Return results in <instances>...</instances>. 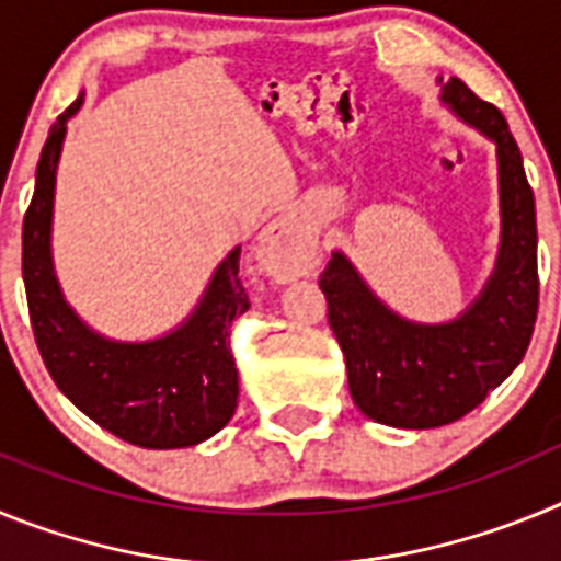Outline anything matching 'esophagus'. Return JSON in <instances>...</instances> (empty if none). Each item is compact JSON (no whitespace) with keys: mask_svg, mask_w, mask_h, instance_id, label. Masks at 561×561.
Instances as JSON below:
<instances>
[{"mask_svg":"<svg viewBox=\"0 0 561 561\" xmlns=\"http://www.w3.org/2000/svg\"><path fill=\"white\" fill-rule=\"evenodd\" d=\"M266 270L277 280H295L300 275H309L311 257L306 250V241L289 219L272 221L270 230L261 236V250H257Z\"/></svg>","mask_w":561,"mask_h":561,"instance_id":"34e87169","label":"esophagus"}]
</instances>
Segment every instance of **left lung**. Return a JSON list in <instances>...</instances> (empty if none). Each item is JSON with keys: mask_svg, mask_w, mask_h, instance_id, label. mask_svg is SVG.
Listing matches in <instances>:
<instances>
[{"mask_svg": "<svg viewBox=\"0 0 561 561\" xmlns=\"http://www.w3.org/2000/svg\"><path fill=\"white\" fill-rule=\"evenodd\" d=\"M440 92L460 121L497 146L503 232L489 284L458 320L424 325L381 304L342 252L320 275L356 408L401 430L444 427L472 413L519 365L539 309L537 210L523 153L500 108L460 78H449Z\"/></svg>", "mask_w": 561, "mask_h": 561, "instance_id": "obj_1", "label": "left lung"}]
</instances>
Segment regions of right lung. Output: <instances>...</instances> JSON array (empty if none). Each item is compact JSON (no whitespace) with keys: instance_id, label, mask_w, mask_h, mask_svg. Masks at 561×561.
I'll return each instance as SVG.
<instances>
[{"instance_id":"add662e5","label":"right lung","mask_w":561,"mask_h":561,"mask_svg":"<svg viewBox=\"0 0 561 561\" xmlns=\"http://www.w3.org/2000/svg\"><path fill=\"white\" fill-rule=\"evenodd\" d=\"M83 95L58 114L36 168V191L24 213L22 275L36 345L49 376L81 413L117 438L146 449L202 444L232 419L238 370L230 329L250 309L230 252L185 323L160 340L114 342L69 309L53 272L49 227L67 121Z\"/></svg>"}]
</instances>
